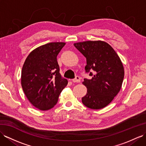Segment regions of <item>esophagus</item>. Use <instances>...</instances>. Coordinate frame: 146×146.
Returning a JSON list of instances; mask_svg holds the SVG:
<instances>
[{
  "label": "esophagus",
  "instance_id": "1",
  "mask_svg": "<svg viewBox=\"0 0 146 146\" xmlns=\"http://www.w3.org/2000/svg\"><path fill=\"white\" fill-rule=\"evenodd\" d=\"M72 81H73V83H80V81H81V78H80V76H76V78H74V79H73Z\"/></svg>",
  "mask_w": 146,
  "mask_h": 146
}]
</instances>
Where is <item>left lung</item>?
<instances>
[{
	"instance_id": "8db88e82",
	"label": "left lung",
	"mask_w": 146,
	"mask_h": 146,
	"mask_svg": "<svg viewBox=\"0 0 146 146\" xmlns=\"http://www.w3.org/2000/svg\"><path fill=\"white\" fill-rule=\"evenodd\" d=\"M74 46L86 58V72L94 70L90 80L84 79L87 92L82 102L89 109L106 107L120 91L124 68L120 58L113 48L102 40H87L74 43Z\"/></svg>"
}]
</instances>
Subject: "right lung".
<instances>
[{
    "label": "right lung",
    "instance_id": "right-lung-1",
    "mask_svg": "<svg viewBox=\"0 0 146 146\" xmlns=\"http://www.w3.org/2000/svg\"><path fill=\"white\" fill-rule=\"evenodd\" d=\"M65 44L54 42L42 45L32 50L25 60L21 70V86L29 101L40 110L52 109L68 84V80L60 73L57 60Z\"/></svg>",
    "mask_w": 146,
    "mask_h": 146
}]
</instances>
